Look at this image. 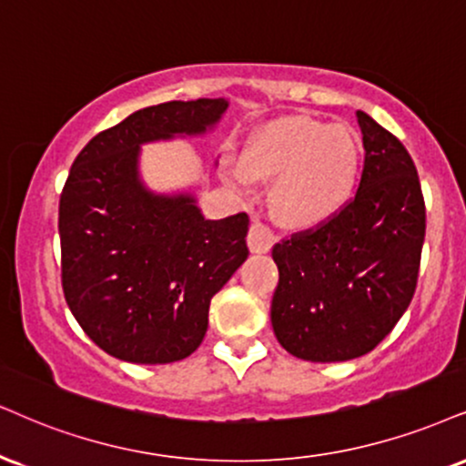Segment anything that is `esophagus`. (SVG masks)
I'll return each instance as SVG.
<instances>
[{
  "mask_svg": "<svg viewBox=\"0 0 466 466\" xmlns=\"http://www.w3.org/2000/svg\"><path fill=\"white\" fill-rule=\"evenodd\" d=\"M274 242H277V238H274V231L268 227V224H263L259 220H255L250 224V231H248L250 252L261 255V252H268L269 248H272Z\"/></svg>",
  "mask_w": 466,
  "mask_h": 466,
  "instance_id": "1",
  "label": "esophagus"
}]
</instances>
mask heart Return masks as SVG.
<instances>
[{"label":"heart","mask_w":466,"mask_h":466,"mask_svg":"<svg viewBox=\"0 0 466 466\" xmlns=\"http://www.w3.org/2000/svg\"><path fill=\"white\" fill-rule=\"evenodd\" d=\"M360 168V142L348 125L313 118L269 123L246 142L242 164L224 168V179L242 197L255 181H273L272 211L287 227L330 220L352 198Z\"/></svg>","instance_id":"obj_1"}]
</instances>
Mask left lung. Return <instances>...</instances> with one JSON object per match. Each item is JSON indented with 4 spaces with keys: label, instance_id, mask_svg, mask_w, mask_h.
Returning a JSON list of instances; mask_svg holds the SVG:
<instances>
[{
    "label": "left lung",
    "instance_id": "1",
    "mask_svg": "<svg viewBox=\"0 0 466 466\" xmlns=\"http://www.w3.org/2000/svg\"><path fill=\"white\" fill-rule=\"evenodd\" d=\"M365 162L359 189L337 216L274 244L279 285L272 329L311 363L359 359L382 341L415 296L426 203L404 145L356 112Z\"/></svg>",
    "mask_w": 466,
    "mask_h": 466
}]
</instances>
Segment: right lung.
<instances>
[{
    "mask_svg": "<svg viewBox=\"0 0 466 466\" xmlns=\"http://www.w3.org/2000/svg\"><path fill=\"white\" fill-rule=\"evenodd\" d=\"M228 101H168L96 134L60 194L62 289L101 350L137 365L175 363L200 346L209 302L248 257V216L205 220L194 194H155L140 147L211 129Z\"/></svg>",
    "mask_w": 466,
    "mask_h": 466,
    "instance_id": "right-lung-1",
    "label": "right lung"
}]
</instances>
